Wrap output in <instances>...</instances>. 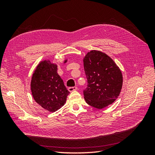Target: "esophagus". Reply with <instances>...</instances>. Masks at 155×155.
<instances>
[{"label":"esophagus","instance_id":"obj_1","mask_svg":"<svg viewBox=\"0 0 155 155\" xmlns=\"http://www.w3.org/2000/svg\"><path fill=\"white\" fill-rule=\"evenodd\" d=\"M77 87H68V91L70 92H73L74 91H76L77 90Z\"/></svg>","mask_w":155,"mask_h":155}]
</instances>
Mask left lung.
<instances>
[{"mask_svg":"<svg viewBox=\"0 0 155 155\" xmlns=\"http://www.w3.org/2000/svg\"><path fill=\"white\" fill-rule=\"evenodd\" d=\"M83 64L88 83L83 91L85 101L99 109L112 104L122 87L123 77L119 67L109 55L97 50L88 52Z\"/></svg>","mask_w":155,"mask_h":155,"instance_id":"left-lung-1","label":"left lung"}]
</instances>
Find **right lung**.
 <instances>
[{
  "label": "right lung",
  "mask_w": 155,
  "mask_h": 155,
  "mask_svg": "<svg viewBox=\"0 0 155 155\" xmlns=\"http://www.w3.org/2000/svg\"><path fill=\"white\" fill-rule=\"evenodd\" d=\"M67 61L65 60L64 63ZM57 70V65L45 60L37 65L31 80L34 99L43 109L51 112L64 105L70 93Z\"/></svg>",
  "instance_id": "add662e5"
}]
</instances>
